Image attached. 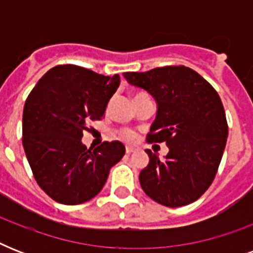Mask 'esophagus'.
Returning a JSON list of instances; mask_svg holds the SVG:
<instances>
[{
	"label": "esophagus",
	"instance_id": "34e87169",
	"mask_svg": "<svg viewBox=\"0 0 253 253\" xmlns=\"http://www.w3.org/2000/svg\"><path fill=\"white\" fill-rule=\"evenodd\" d=\"M135 150H136L135 147H131V146H127L126 147V152H127V154H132V152H135Z\"/></svg>",
	"mask_w": 253,
	"mask_h": 253
}]
</instances>
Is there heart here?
Wrapping results in <instances>:
<instances>
[{"label":"heart","instance_id":"heart-1","mask_svg":"<svg viewBox=\"0 0 253 253\" xmlns=\"http://www.w3.org/2000/svg\"><path fill=\"white\" fill-rule=\"evenodd\" d=\"M136 95H138V94H136ZM121 136H122L123 139L128 140V142H132V140L135 139V134L131 130H122V131H121Z\"/></svg>","mask_w":253,"mask_h":253}]
</instances>
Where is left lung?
<instances>
[{
  "instance_id": "obj_1",
  "label": "left lung",
  "mask_w": 253,
  "mask_h": 253,
  "mask_svg": "<svg viewBox=\"0 0 253 253\" xmlns=\"http://www.w3.org/2000/svg\"><path fill=\"white\" fill-rule=\"evenodd\" d=\"M123 76L155 98L158 113L147 140L166 142L169 148L164 160L147 150L150 163L139 174L142 189L168 208L192 204L211 185L227 142L219 95L204 77L184 65Z\"/></svg>"
}]
</instances>
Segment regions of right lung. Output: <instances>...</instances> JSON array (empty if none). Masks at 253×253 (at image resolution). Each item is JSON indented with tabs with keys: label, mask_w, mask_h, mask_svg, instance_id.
Returning a JSON list of instances; mask_svg holds the SVG:
<instances>
[{
	"label": "right lung",
	"mask_w": 253,
	"mask_h": 253,
	"mask_svg": "<svg viewBox=\"0 0 253 253\" xmlns=\"http://www.w3.org/2000/svg\"><path fill=\"white\" fill-rule=\"evenodd\" d=\"M121 79L79 65H56L26 99L22 143L38 185L52 200L79 205L101 192L110 168L123 158L118 140L94 150L83 144L86 122L103 118Z\"/></svg>",
	"instance_id": "1"
}]
</instances>
